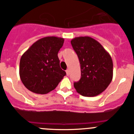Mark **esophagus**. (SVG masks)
<instances>
[{
  "label": "esophagus",
  "mask_w": 134,
  "mask_h": 134,
  "mask_svg": "<svg viewBox=\"0 0 134 134\" xmlns=\"http://www.w3.org/2000/svg\"><path fill=\"white\" fill-rule=\"evenodd\" d=\"M66 74H67V76H68L69 75V69L66 70Z\"/></svg>",
  "instance_id": "1"
}]
</instances>
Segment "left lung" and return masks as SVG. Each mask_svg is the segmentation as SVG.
Here are the masks:
<instances>
[{"label": "left lung", "mask_w": 134, "mask_h": 134, "mask_svg": "<svg viewBox=\"0 0 134 134\" xmlns=\"http://www.w3.org/2000/svg\"><path fill=\"white\" fill-rule=\"evenodd\" d=\"M71 43L81 65V79L75 82L77 92L94 97L107 89L113 78V61L102 44L90 37H78Z\"/></svg>", "instance_id": "left-lung-1"}]
</instances>
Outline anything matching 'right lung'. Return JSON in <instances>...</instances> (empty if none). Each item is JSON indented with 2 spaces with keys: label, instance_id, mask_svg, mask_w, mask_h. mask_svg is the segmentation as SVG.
I'll return each instance as SVG.
<instances>
[{
  "label": "right lung",
  "instance_id": "1",
  "mask_svg": "<svg viewBox=\"0 0 134 134\" xmlns=\"http://www.w3.org/2000/svg\"><path fill=\"white\" fill-rule=\"evenodd\" d=\"M64 38L46 37L37 41L22 55L19 75L25 87L38 94L55 90L66 75L60 67L59 51Z\"/></svg>",
  "mask_w": 134,
  "mask_h": 134
}]
</instances>
